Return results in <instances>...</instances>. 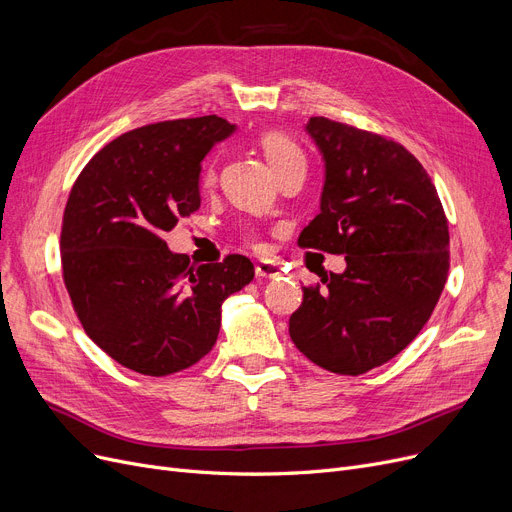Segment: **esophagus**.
I'll use <instances>...</instances> for the list:
<instances>
[{
	"instance_id": "obj_1",
	"label": "esophagus",
	"mask_w": 512,
	"mask_h": 512,
	"mask_svg": "<svg viewBox=\"0 0 512 512\" xmlns=\"http://www.w3.org/2000/svg\"><path fill=\"white\" fill-rule=\"evenodd\" d=\"M279 275H281V271H279V266L275 262H260V264H256V277L258 279H275Z\"/></svg>"
}]
</instances>
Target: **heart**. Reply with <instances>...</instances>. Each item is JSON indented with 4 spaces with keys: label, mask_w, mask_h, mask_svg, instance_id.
<instances>
[{
    "label": "heart",
    "mask_w": 512,
    "mask_h": 512,
    "mask_svg": "<svg viewBox=\"0 0 512 512\" xmlns=\"http://www.w3.org/2000/svg\"><path fill=\"white\" fill-rule=\"evenodd\" d=\"M258 148L264 156V160L269 162V166L275 170V175L279 177L281 173H285L287 168L296 166V164H306L304 162V154L294 143V139H289L285 133L281 131H266L258 137ZM214 181V170L208 168L204 175V183L210 185Z\"/></svg>",
    "instance_id": "b5f03b06"
}]
</instances>
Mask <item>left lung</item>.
I'll return each mask as SVG.
<instances>
[{"instance_id":"obj_1","label":"left lung","mask_w":512,"mask_h":512,"mask_svg":"<svg viewBox=\"0 0 512 512\" xmlns=\"http://www.w3.org/2000/svg\"><path fill=\"white\" fill-rule=\"evenodd\" d=\"M304 129L325 179L321 210L298 243L344 254L346 271L304 287L289 337L319 367L362 375L429 321L448 277V221L427 170L400 143L323 116Z\"/></svg>"}]
</instances>
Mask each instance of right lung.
<instances>
[{
	"label": "right lung",
	"mask_w": 512,
	"mask_h": 512,
	"mask_svg": "<svg viewBox=\"0 0 512 512\" xmlns=\"http://www.w3.org/2000/svg\"><path fill=\"white\" fill-rule=\"evenodd\" d=\"M221 116L166 120L110 141L72 187L62 273L87 335L123 367L152 377L204 358L223 302L254 279L239 254L189 266L162 235L202 204V162L235 133Z\"/></svg>",
	"instance_id": "1"
}]
</instances>
